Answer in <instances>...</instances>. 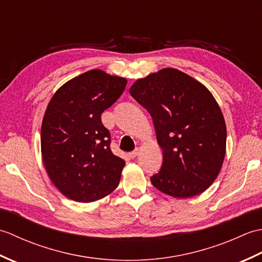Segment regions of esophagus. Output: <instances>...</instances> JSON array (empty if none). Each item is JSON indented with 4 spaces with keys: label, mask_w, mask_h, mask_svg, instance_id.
<instances>
[{
    "label": "esophagus",
    "mask_w": 262,
    "mask_h": 262,
    "mask_svg": "<svg viewBox=\"0 0 262 262\" xmlns=\"http://www.w3.org/2000/svg\"><path fill=\"white\" fill-rule=\"evenodd\" d=\"M138 154H140V149L136 148L135 151H133V152H130V153H129V157H130L132 159H135Z\"/></svg>",
    "instance_id": "esophagus-1"
}]
</instances>
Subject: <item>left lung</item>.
<instances>
[{
    "label": "left lung",
    "instance_id": "left-lung-1",
    "mask_svg": "<svg viewBox=\"0 0 262 262\" xmlns=\"http://www.w3.org/2000/svg\"><path fill=\"white\" fill-rule=\"evenodd\" d=\"M129 93L151 114L163 151L152 185L174 198H190L208 189L226 153L224 116L208 89L166 68L138 79Z\"/></svg>",
    "mask_w": 262,
    "mask_h": 262
}]
</instances>
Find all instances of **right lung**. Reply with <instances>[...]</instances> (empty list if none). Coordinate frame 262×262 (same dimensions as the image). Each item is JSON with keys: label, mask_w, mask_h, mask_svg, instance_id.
Masks as SVG:
<instances>
[{"label": "right lung", "mask_w": 262, "mask_h": 262, "mask_svg": "<svg viewBox=\"0 0 262 262\" xmlns=\"http://www.w3.org/2000/svg\"><path fill=\"white\" fill-rule=\"evenodd\" d=\"M125 77L91 70L60 86L41 124V157L53 185L74 202L102 199L118 187L125 161L111 152L101 114L124 92Z\"/></svg>", "instance_id": "obj_1"}]
</instances>
